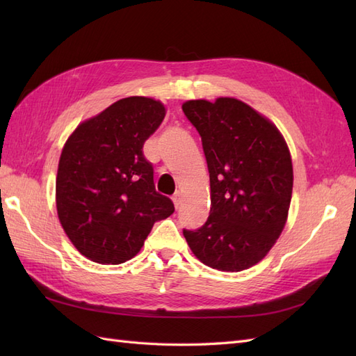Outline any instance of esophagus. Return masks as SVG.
Masks as SVG:
<instances>
[{"instance_id":"1","label":"esophagus","mask_w":356,"mask_h":356,"mask_svg":"<svg viewBox=\"0 0 356 356\" xmlns=\"http://www.w3.org/2000/svg\"><path fill=\"white\" fill-rule=\"evenodd\" d=\"M172 200H174V204H175V208L178 209L179 207H181V202H182V195L179 191H177L174 196H172Z\"/></svg>"}]
</instances>
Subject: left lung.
I'll list each match as a JSON object with an SVG mask.
<instances>
[{"mask_svg": "<svg viewBox=\"0 0 356 356\" xmlns=\"http://www.w3.org/2000/svg\"><path fill=\"white\" fill-rule=\"evenodd\" d=\"M182 111L202 138L211 212L184 238L199 260L222 272L261 261L286 222L293 163L277 127L234 98L187 101Z\"/></svg>", "mask_w": 356, "mask_h": 356, "instance_id": "left-lung-1", "label": "left lung"}]
</instances>
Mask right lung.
Returning <instances> with one entry per match:
<instances>
[{
	"label": "right lung",
	"instance_id": "right-lung-1",
	"mask_svg": "<svg viewBox=\"0 0 356 356\" xmlns=\"http://www.w3.org/2000/svg\"><path fill=\"white\" fill-rule=\"evenodd\" d=\"M166 114L161 102L131 96L81 123L62 149L56 178L59 221L72 245L101 264L141 250L156 221L174 213L156 191L144 143Z\"/></svg>",
	"mask_w": 356,
	"mask_h": 356
}]
</instances>
